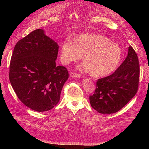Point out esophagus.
I'll use <instances>...</instances> for the list:
<instances>
[{"label": "esophagus", "instance_id": "34e87169", "mask_svg": "<svg viewBox=\"0 0 149 149\" xmlns=\"http://www.w3.org/2000/svg\"><path fill=\"white\" fill-rule=\"evenodd\" d=\"M70 76L73 78H81V74L75 73V72H71V73H70Z\"/></svg>", "mask_w": 149, "mask_h": 149}]
</instances>
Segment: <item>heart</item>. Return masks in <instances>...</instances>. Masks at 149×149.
<instances>
[{
    "label": "heart",
    "mask_w": 149,
    "mask_h": 149,
    "mask_svg": "<svg viewBox=\"0 0 149 149\" xmlns=\"http://www.w3.org/2000/svg\"><path fill=\"white\" fill-rule=\"evenodd\" d=\"M61 60L65 63L79 60L84 55L83 68L95 77L111 73L122 57L118 44L101 35L82 34L73 42L66 40L61 46Z\"/></svg>",
    "instance_id": "1"
}]
</instances>
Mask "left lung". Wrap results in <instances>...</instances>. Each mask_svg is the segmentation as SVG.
Here are the masks:
<instances>
[{
    "mask_svg": "<svg viewBox=\"0 0 149 149\" xmlns=\"http://www.w3.org/2000/svg\"><path fill=\"white\" fill-rule=\"evenodd\" d=\"M140 67L134 48L129 47L125 60L112 74L98 79L93 95V108L101 114H110L120 110L136 95L139 83Z\"/></svg>",
    "mask_w": 149,
    "mask_h": 149,
    "instance_id": "8db88e82",
    "label": "left lung"
}]
</instances>
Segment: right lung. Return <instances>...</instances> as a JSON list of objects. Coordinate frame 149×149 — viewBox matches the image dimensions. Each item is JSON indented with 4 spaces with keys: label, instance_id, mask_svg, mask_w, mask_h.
Segmentation results:
<instances>
[{
    "label": "right lung",
    "instance_id": "add662e5",
    "mask_svg": "<svg viewBox=\"0 0 149 149\" xmlns=\"http://www.w3.org/2000/svg\"><path fill=\"white\" fill-rule=\"evenodd\" d=\"M58 44L42 29L31 31L13 49L9 79L20 101L38 112L52 109L58 103L68 78L66 67L56 66Z\"/></svg>",
    "mask_w": 149,
    "mask_h": 149
}]
</instances>
